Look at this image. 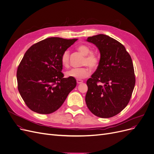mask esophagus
<instances>
[{
  "label": "esophagus",
  "instance_id": "esophagus-1",
  "mask_svg": "<svg viewBox=\"0 0 154 154\" xmlns=\"http://www.w3.org/2000/svg\"><path fill=\"white\" fill-rule=\"evenodd\" d=\"M77 83L78 84H82V83H83V81L82 80H77Z\"/></svg>",
  "mask_w": 154,
  "mask_h": 154
}]
</instances>
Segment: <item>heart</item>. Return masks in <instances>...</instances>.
<instances>
[{"mask_svg":"<svg viewBox=\"0 0 154 154\" xmlns=\"http://www.w3.org/2000/svg\"><path fill=\"white\" fill-rule=\"evenodd\" d=\"M78 50L82 53L85 57L84 61V65H88L92 69L97 67L99 63V58L94 53H91V49L89 46L85 45H81L77 47ZM61 62L62 65L67 67L69 64V51L66 50L61 57ZM90 70L87 66H84L81 68H73L68 71H66L65 75L66 77L74 78L75 79L81 80L88 77L90 74Z\"/></svg>","mask_w":154,"mask_h":154,"instance_id":"b5f03b06","label":"heart"}]
</instances>
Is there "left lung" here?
I'll return each mask as SVG.
<instances>
[{
  "label": "left lung",
  "instance_id": "obj_1",
  "mask_svg": "<svg viewBox=\"0 0 154 154\" xmlns=\"http://www.w3.org/2000/svg\"><path fill=\"white\" fill-rule=\"evenodd\" d=\"M100 53L99 65L87 81L85 103L94 115L108 118L118 115L128 104L135 84L131 58L125 46L109 36L88 37Z\"/></svg>",
  "mask_w": 154,
  "mask_h": 154
}]
</instances>
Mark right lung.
Returning a JSON list of instances; mask_svg holds the SVG:
<instances>
[{
  "label": "right lung",
  "instance_id": "obj_1",
  "mask_svg": "<svg viewBox=\"0 0 154 154\" xmlns=\"http://www.w3.org/2000/svg\"><path fill=\"white\" fill-rule=\"evenodd\" d=\"M77 39L51 37L26 51L17 71L18 90L32 111L50 114L60 108L77 85L74 78H63L61 57Z\"/></svg>",
  "mask_w": 154,
  "mask_h": 154
}]
</instances>
